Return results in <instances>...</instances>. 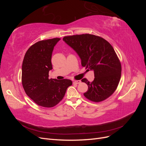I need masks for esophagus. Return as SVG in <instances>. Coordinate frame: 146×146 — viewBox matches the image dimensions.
I'll list each match as a JSON object with an SVG mask.
<instances>
[{
  "label": "esophagus",
  "mask_w": 146,
  "mask_h": 146,
  "mask_svg": "<svg viewBox=\"0 0 146 146\" xmlns=\"http://www.w3.org/2000/svg\"><path fill=\"white\" fill-rule=\"evenodd\" d=\"M73 83L75 84H80L81 83V81L80 80H74Z\"/></svg>",
  "instance_id": "obj_1"
}]
</instances>
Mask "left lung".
I'll list each match as a JSON object with an SVG mask.
<instances>
[{
  "label": "left lung",
  "instance_id": "left-lung-1",
  "mask_svg": "<svg viewBox=\"0 0 146 146\" xmlns=\"http://www.w3.org/2000/svg\"><path fill=\"white\" fill-rule=\"evenodd\" d=\"M63 40L76 51L83 67L94 71L92 82L82 80L88 86L85 98L99 102L113 94L120 81L121 64L112 46L104 38L90 34L65 36Z\"/></svg>",
  "mask_w": 146,
  "mask_h": 146
}]
</instances>
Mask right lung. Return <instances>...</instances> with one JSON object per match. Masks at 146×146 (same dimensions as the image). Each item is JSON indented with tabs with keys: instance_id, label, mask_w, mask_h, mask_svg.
Here are the masks:
<instances>
[{
	"instance_id": "add662e5",
	"label": "right lung",
	"mask_w": 146,
	"mask_h": 146,
	"mask_svg": "<svg viewBox=\"0 0 146 146\" xmlns=\"http://www.w3.org/2000/svg\"><path fill=\"white\" fill-rule=\"evenodd\" d=\"M60 39L56 38L34 44L25 53L22 66V83L25 93L43 107L58 104L72 84L69 79L48 78V72L53 69L52 52Z\"/></svg>"
}]
</instances>
